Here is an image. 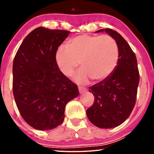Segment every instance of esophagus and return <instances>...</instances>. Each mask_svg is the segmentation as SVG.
Returning <instances> with one entry per match:
<instances>
[{
    "label": "esophagus",
    "mask_w": 154,
    "mask_h": 154,
    "mask_svg": "<svg viewBox=\"0 0 154 154\" xmlns=\"http://www.w3.org/2000/svg\"><path fill=\"white\" fill-rule=\"evenodd\" d=\"M79 92L80 93H83V92H85L86 91V89L84 88H82V87H79Z\"/></svg>",
    "instance_id": "34e87169"
}]
</instances>
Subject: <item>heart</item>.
I'll return each instance as SVG.
<instances>
[{
    "instance_id": "obj_1",
    "label": "heart",
    "mask_w": 154,
    "mask_h": 154,
    "mask_svg": "<svg viewBox=\"0 0 154 154\" xmlns=\"http://www.w3.org/2000/svg\"><path fill=\"white\" fill-rule=\"evenodd\" d=\"M59 48L55 62L65 76L69 77L79 66L82 69L74 76L77 83H88L90 79L102 81L110 76L117 66L119 51L116 42L108 35H77Z\"/></svg>"
}]
</instances>
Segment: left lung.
Here are the masks:
<instances>
[{
	"mask_svg": "<svg viewBox=\"0 0 154 154\" xmlns=\"http://www.w3.org/2000/svg\"><path fill=\"white\" fill-rule=\"evenodd\" d=\"M105 31L116 42L119 57L115 70L108 79L89 88L94 102L87 110L90 121L100 128H113L123 123L132 111L136 102L140 73L135 54L127 41L117 31Z\"/></svg>",
	"mask_w": 154,
	"mask_h": 154,
	"instance_id": "8db88e82",
	"label": "left lung"
}]
</instances>
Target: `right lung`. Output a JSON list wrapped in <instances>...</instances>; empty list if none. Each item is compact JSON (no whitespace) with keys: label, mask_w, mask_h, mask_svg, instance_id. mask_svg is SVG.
I'll return each instance as SVG.
<instances>
[{"label":"right lung","mask_w":154,"mask_h":154,"mask_svg":"<svg viewBox=\"0 0 154 154\" xmlns=\"http://www.w3.org/2000/svg\"><path fill=\"white\" fill-rule=\"evenodd\" d=\"M69 33L38 27L27 35L14 57V100L23 119L36 130L61 125L66 104L79 96L78 86L61 72L55 62L56 51Z\"/></svg>","instance_id":"obj_1"}]
</instances>
